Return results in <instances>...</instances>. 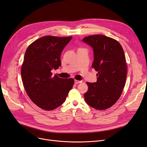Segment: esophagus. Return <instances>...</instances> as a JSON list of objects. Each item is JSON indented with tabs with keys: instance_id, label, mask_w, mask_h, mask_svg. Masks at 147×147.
Returning <instances> with one entry per match:
<instances>
[{
	"instance_id": "obj_1",
	"label": "esophagus",
	"mask_w": 147,
	"mask_h": 147,
	"mask_svg": "<svg viewBox=\"0 0 147 147\" xmlns=\"http://www.w3.org/2000/svg\"><path fill=\"white\" fill-rule=\"evenodd\" d=\"M74 82H75V84H78V83H82V81H79V80H75Z\"/></svg>"
}]
</instances>
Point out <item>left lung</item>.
<instances>
[{
	"instance_id": "obj_1",
	"label": "left lung",
	"mask_w": 147,
	"mask_h": 147,
	"mask_svg": "<svg viewBox=\"0 0 147 147\" xmlns=\"http://www.w3.org/2000/svg\"><path fill=\"white\" fill-rule=\"evenodd\" d=\"M82 42L92 47L94 61L92 67L97 74V82H87L86 103L97 110H105L114 105L125 86L127 66L123 49L116 40L103 35H93Z\"/></svg>"
}]
</instances>
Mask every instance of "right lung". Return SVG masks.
I'll return each mask as SVG.
<instances>
[{"label": "right lung", "instance_id": "obj_1", "mask_svg": "<svg viewBox=\"0 0 147 147\" xmlns=\"http://www.w3.org/2000/svg\"><path fill=\"white\" fill-rule=\"evenodd\" d=\"M72 38L42 37L26 51L21 71L22 81L29 98L42 109L58 107L73 87V78H61L51 73L61 65V53Z\"/></svg>", "mask_w": 147, "mask_h": 147}]
</instances>
